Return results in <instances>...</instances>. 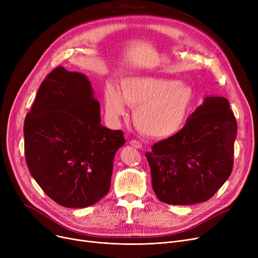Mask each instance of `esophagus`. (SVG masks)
Here are the masks:
<instances>
[{"instance_id": "obj_1", "label": "esophagus", "mask_w": 258, "mask_h": 258, "mask_svg": "<svg viewBox=\"0 0 258 258\" xmlns=\"http://www.w3.org/2000/svg\"><path fill=\"white\" fill-rule=\"evenodd\" d=\"M130 144L132 146H134V147H136V148H142V144L139 141H137V140H131Z\"/></svg>"}]
</instances>
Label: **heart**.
<instances>
[{
  "label": "heart",
  "instance_id": "heart-1",
  "mask_svg": "<svg viewBox=\"0 0 258 258\" xmlns=\"http://www.w3.org/2000/svg\"><path fill=\"white\" fill-rule=\"evenodd\" d=\"M194 101V91L182 81L153 76L122 80L120 91L107 85L105 111L114 122L125 114V103L134 107V123L146 136L165 138L185 124Z\"/></svg>",
  "mask_w": 258,
  "mask_h": 258
}]
</instances>
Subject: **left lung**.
<instances>
[{
    "label": "left lung",
    "mask_w": 258,
    "mask_h": 258,
    "mask_svg": "<svg viewBox=\"0 0 258 258\" xmlns=\"http://www.w3.org/2000/svg\"><path fill=\"white\" fill-rule=\"evenodd\" d=\"M235 117L227 98L207 96L173 136L145 154L157 198L169 205L206 202L233 168Z\"/></svg>",
    "instance_id": "left-lung-1"
}]
</instances>
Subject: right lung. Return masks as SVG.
I'll return each mask as SVG.
<instances>
[{
    "label": "right lung",
    "instance_id": "add662e5",
    "mask_svg": "<svg viewBox=\"0 0 258 258\" xmlns=\"http://www.w3.org/2000/svg\"><path fill=\"white\" fill-rule=\"evenodd\" d=\"M88 77L54 69L40 85L24 123L25 156L45 194L68 208L94 205L110 190L123 133L100 124Z\"/></svg>",
    "mask_w": 258,
    "mask_h": 258
}]
</instances>
